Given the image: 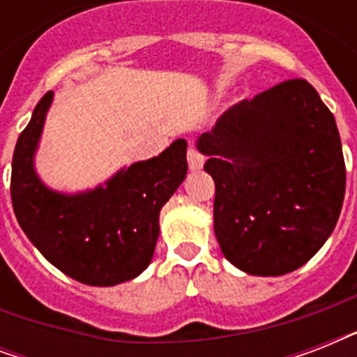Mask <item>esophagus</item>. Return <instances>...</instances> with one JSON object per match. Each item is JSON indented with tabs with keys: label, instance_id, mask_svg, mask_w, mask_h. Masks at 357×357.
Returning <instances> with one entry per match:
<instances>
[{
	"label": "esophagus",
	"instance_id": "34e87169",
	"mask_svg": "<svg viewBox=\"0 0 357 357\" xmlns=\"http://www.w3.org/2000/svg\"><path fill=\"white\" fill-rule=\"evenodd\" d=\"M187 161H189L190 170H200L204 167V155L198 151L196 146H189V150H187Z\"/></svg>",
	"mask_w": 357,
	"mask_h": 357
}]
</instances>
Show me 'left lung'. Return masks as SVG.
<instances>
[{
    "mask_svg": "<svg viewBox=\"0 0 357 357\" xmlns=\"http://www.w3.org/2000/svg\"><path fill=\"white\" fill-rule=\"evenodd\" d=\"M215 179L222 254L255 276L296 271L326 243L343 207L347 168L332 111L305 79L243 100L198 140Z\"/></svg>",
    "mask_w": 357,
    "mask_h": 357,
    "instance_id": "obj_1",
    "label": "left lung"
}]
</instances>
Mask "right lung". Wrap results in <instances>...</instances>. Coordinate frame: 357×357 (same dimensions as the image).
I'll list each match as a JSON object with an SVG mask.
<instances>
[{"label":"right lung","instance_id":"right-lung-1","mask_svg":"<svg viewBox=\"0 0 357 357\" xmlns=\"http://www.w3.org/2000/svg\"><path fill=\"white\" fill-rule=\"evenodd\" d=\"M52 92L36 103L13 155L10 198L20 228L61 272L86 285H116L150 265L159 211L187 174V142L178 139L159 157L135 162L105 187L64 196L46 189L33 170Z\"/></svg>","mask_w":357,"mask_h":357}]
</instances>
